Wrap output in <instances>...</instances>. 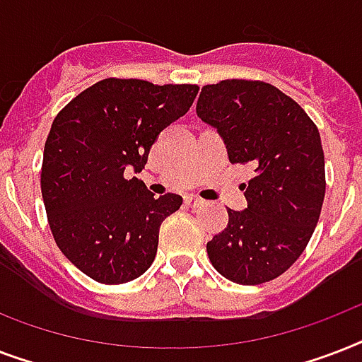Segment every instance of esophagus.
Returning a JSON list of instances; mask_svg holds the SVG:
<instances>
[{
	"mask_svg": "<svg viewBox=\"0 0 362 362\" xmlns=\"http://www.w3.org/2000/svg\"><path fill=\"white\" fill-rule=\"evenodd\" d=\"M184 203H186L187 206H201V204H203V199L197 197V195H186V197H184Z\"/></svg>",
	"mask_w": 362,
	"mask_h": 362,
	"instance_id": "obj_1",
	"label": "esophagus"
}]
</instances>
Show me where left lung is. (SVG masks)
I'll return each mask as SVG.
<instances>
[{
    "label": "left lung",
    "mask_w": 362,
    "mask_h": 362,
    "mask_svg": "<svg viewBox=\"0 0 362 362\" xmlns=\"http://www.w3.org/2000/svg\"><path fill=\"white\" fill-rule=\"evenodd\" d=\"M197 116L220 131L231 163L252 165L247 209L206 244L210 263L227 280L257 286L291 267L320 220L325 156L317 125L289 95L263 81L206 84Z\"/></svg>",
    "instance_id": "obj_1"
}]
</instances>
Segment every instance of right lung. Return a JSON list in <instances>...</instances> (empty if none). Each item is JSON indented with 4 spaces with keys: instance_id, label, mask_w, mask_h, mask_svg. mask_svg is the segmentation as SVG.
Instances as JSON below:
<instances>
[{
    "instance_id": "1",
    "label": "right lung",
    "mask_w": 362,
    "mask_h": 362,
    "mask_svg": "<svg viewBox=\"0 0 362 362\" xmlns=\"http://www.w3.org/2000/svg\"><path fill=\"white\" fill-rule=\"evenodd\" d=\"M197 84L105 78L71 99L45 142L41 193L52 237L99 284H125L153 263L159 227L182 197L156 199L141 173L161 131L192 107Z\"/></svg>"
}]
</instances>
